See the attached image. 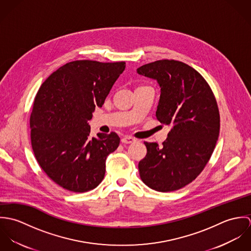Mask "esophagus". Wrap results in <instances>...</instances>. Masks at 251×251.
I'll return each instance as SVG.
<instances>
[{
    "label": "esophagus",
    "mask_w": 251,
    "mask_h": 251,
    "mask_svg": "<svg viewBox=\"0 0 251 251\" xmlns=\"http://www.w3.org/2000/svg\"><path fill=\"white\" fill-rule=\"evenodd\" d=\"M136 140L133 137L130 136H125L124 138H122V143L124 144H131L134 143Z\"/></svg>",
    "instance_id": "obj_1"
}]
</instances>
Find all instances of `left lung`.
Wrapping results in <instances>:
<instances>
[{"label":"left lung","instance_id":"8db88e82","mask_svg":"<svg viewBox=\"0 0 251 251\" xmlns=\"http://www.w3.org/2000/svg\"><path fill=\"white\" fill-rule=\"evenodd\" d=\"M137 72L157 81L161 93L155 116L171 127L162 146L144 142L140 178L153 190L175 191L200 175L215 150L220 127L215 95L199 72L179 61H155Z\"/></svg>","mask_w":251,"mask_h":251}]
</instances>
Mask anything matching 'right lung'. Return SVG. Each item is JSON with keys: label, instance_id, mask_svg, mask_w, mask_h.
I'll use <instances>...</instances> for the list:
<instances>
[{"label": "right lung", "instance_id": "right-lung-1", "mask_svg": "<svg viewBox=\"0 0 251 251\" xmlns=\"http://www.w3.org/2000/svg\"><path fill=\"white\" fill-rule=\"evenodd\" d=\"M125 69V62L73 61L53 72L36 93L32 148L45 174L67 190L86 192L104 178L106 157L120 137L115 132L92 137L88 121Z\"/></svg>", "mask_w": 251, "mask_h": 251}]
</instances>
